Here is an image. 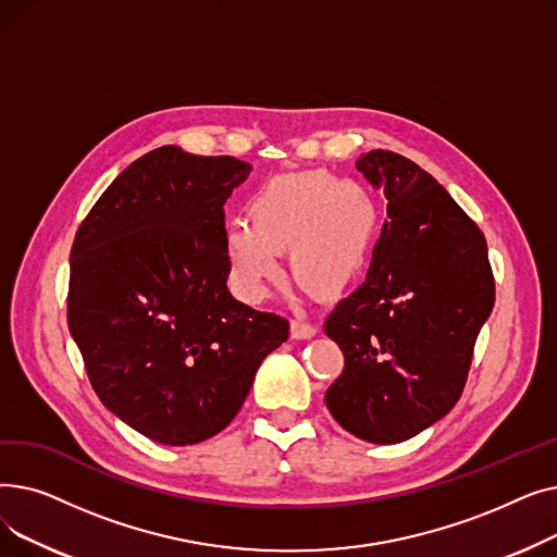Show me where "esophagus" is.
<instances>
[{"label": "esophagus", "mask_w": 557, "mask_h": 557, "mask_svg": "<svg viewBox=\"0 0 557 557\" xmlns=\"http://www.w3.org/2000/svg\"><path fill=\"white\" fill-rule=\"evenodd\" d=\"M315 332H318L315 323H313V320H309L305 313H298L294 318V325H290V334H294V338H298V341L311 338Z\"/></svg>", "instance_id": "obj_1"}]
</instances>
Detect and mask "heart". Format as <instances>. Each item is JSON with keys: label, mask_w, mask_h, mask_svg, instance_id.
I'll list each match as a JSON object with an SVG mask.
<instances>
[{"label": "heart", "mask_w": 557, "mask_h": 557, "mask_svg": "<svg viewBox=\"0 0 557 557\" xmlns=\"http://www.w3.org/2000/svg\"><path fill=\"white\" fill-rule=\"evenodd\" d=\"M252 223L227 234L230 277L239 296L259 302L282 277L280 250L294 244V275L323 294L345 286L368 252L374 208L357 183L313 171L280 175L252 200Z\"/></svg>", "instance_id": "b5f03b06"}]
</instances>
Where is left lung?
I'll list each match as a JSON object with an SVG mask.
<instances>
[{
	"instance_id": "1",
	"label": "left lung",
	"mask_w": 557,
	"mask_h": 557,
	"mask_svg": "<svg viewBox=\"0 0 557 557\" xmlns=\"http://www.w3.org/2000/svg\"><path fill=\"white\" fill-rule=\"evenodd\" d=\"M357 169L384 191L388 221L366 282L325 320L345 357L325 401L345 431L395 445L458 401L494 277L483 232L431 173L382 149Z\"/></svg>"
}]
</instances>
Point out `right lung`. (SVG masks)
Here are the masks:
<instances>
[{
    "label": "right lung",
    "instance_id": "1",
    "mask_svg": "<svg viewBox=\"0 0 557 557\" xmlns=\"http://www.w3.org/2000/svg\"><path fill=\"white\" fill-rule=\"evenodd\" d=\"M252 166L160 146L81 223L67 323L108 411L156 443L208 441L239 413L288 320L227 288L223 205Z\"/></svg>",
    "mask_w": 557,
    "mask_h": 557
}]
</instances>
